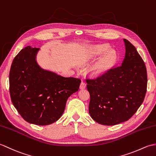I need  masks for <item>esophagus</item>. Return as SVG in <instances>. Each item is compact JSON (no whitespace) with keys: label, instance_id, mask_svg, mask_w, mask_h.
<instances>
[{"label":"esophagus","instance_id":"1","mask_svg":"<svg viewBox=\"0 0 156 156\" xmlns=\"http://www.w3.org/2000/svg\"><path fill=\"white\" fill-rule=\"evenodd\" d=\"M86 87V83L84 81H81V85H80V89H83Z\"/></svg>","mask_w":156,"mask_h":156}]
</instances>
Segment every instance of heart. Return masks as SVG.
<instances>
[{
  "instance_id": "b5f03b06",
  "label": "heart",
  "mask_w": 156,
  "mask_h": 156,
  "mask_svg": "<svg viewBox=\"0 0 156 156\" xmlns=\"http://www.w3.org/2000/svg\"><path fill=\"white\" fill-rule=\"evenodd\" d=\"M91 67L89 73L93 76L104 75L112 69L117 61V55L115 51L110 50V47L107 44H95L87 47L83 55V63H87L99 56Z\"/></svg>"
}]
</instances>
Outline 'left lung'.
Instances as JSON below:
<instances>
[{"instance_id":"left-lung-1","label":"left lung","mask_w":156,"mask_h":156,"mask_svg":"<svg viewBox=\"0 0 156 156\" xmlns=\"http://www.w3.org/2000/svg\"><path fill=\"white\" fill-rule=\"evenodd\" d=\"M125 58L122 65L95 79H87L89 112L93 120L114 126L129 120L142 104L147 91L144 62L129 41L123 39Z\"/></svg>"}]
</instances>
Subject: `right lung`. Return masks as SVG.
Listing matches in <instances>:
<instances>
[{
	"label": "right lung",
	"mask_w": 156,
	"mask_h": 156,
	"mask_svg": "<svg viewBox=\"0 0 156 156\" xmlns=\"http://www.w3.org/2000/svg\"><path fill=\"white\" fill-rule=\"evenodd\" d=\"M39 50L27 46L15 57L9 73V89L12 104L24 119L46 126L63 115L67 100L78 91L81 79L41 68L37 62Z\"/></svg>",
	"instance_id": "1"
}]
</instances>
